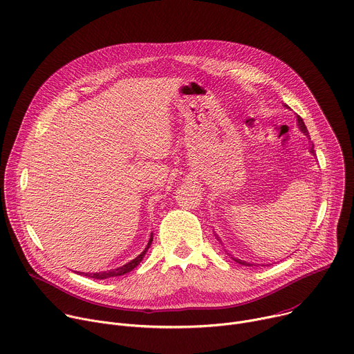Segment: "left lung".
<instances>
[{"instance_id": "1", "label": "left lung", "mask_w": 354, "mask_h": 354, "mask_svg": "<svg viewBox=\"0 0 354 354\" xmlns=\"http://www.w3.org/2000/svg\"><path fill=\"white\" fill-rule=\"evenodd\" d=\"M287 106V105H286ZM288 108V106H287ZM297 122H298V128L301 129V132L304 133V135H306L308 136V139H310L309 138V133H308V129H306V127H305V124H304V121H302V118L299 116V115H297ZM313 156H315V150H313V143H312V146H310V150H309ZM215 236H216V234H215ZM216 239L221 242V239L216 236ZM234 261H236V263H239V264H242V266H253L252 263H248V261H243V260H241V259H234V257H232Z\"/></svg>"}]
</instances>
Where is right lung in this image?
<instances>
[{"label": "right lung", "instance_id": "obj_1", "mask_svg": "<svg viewBox=\"0 0 354 354\" xmlns=\"http://www.w3.org/2000/svg\"><path fill=\"white\" fill-rule=\"evenodd\" d=\"M151 242H153V233H150V239H149V242H147L145 250H143L139 256H136L133 260H131L129 263H127V264H124V266H121V267L112 268V270H106V271H100V272H78V271H77V274H82V276H86V277H90V279H95V280H104V279H109V277L124 276V274L132 271V270L142 261V259L145 257L146 252L149 250Z\"/></svg>", "mask_w": 354, "mask_h": 354}]
</instances>
